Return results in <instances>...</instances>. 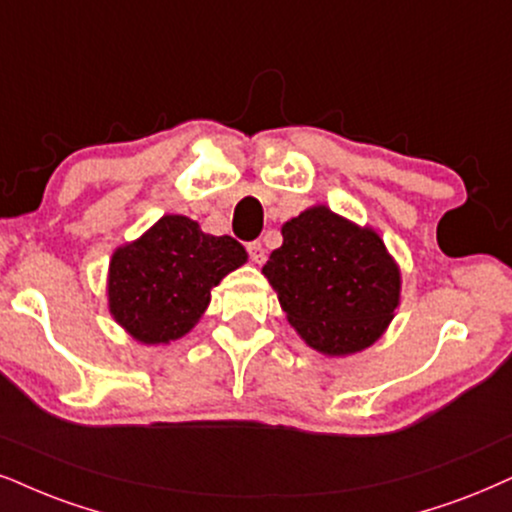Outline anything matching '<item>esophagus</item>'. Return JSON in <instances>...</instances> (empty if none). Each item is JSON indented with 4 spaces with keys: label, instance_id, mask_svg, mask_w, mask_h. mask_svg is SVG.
<instances>
[{
    "label": "esophagus",
    "instance_id": "34e87169",
    "mask_svg": "<svg viewBox=\"0 0 512 512\" xmlns=\"http://www.w3.org/2000/svg\"><path fill=\"white\" fill-rule=\"evenodd\" d=\"M246 251H249V258L256 263V266H261V263L266 261V249H263L261 242L246 244Z\"/></svg>",
    "mask_w": 512,
    "mask_h": 512
}]
</instances>
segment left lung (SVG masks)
Here are the masks:
<instances>
[{
    "mask_svg": "<svg viewBox=\"0 0 512 512\" xmlns=\"http://www.w3.org/2000/svg\"><path fill=\"white\" fill-rule=\"evenodd\" d=\"M289 325L325 356H351L387 332L401 301V268L368 225L315 204L282 225L263 266Z\"/></svg>",
    "mask_w": 512,
    "mask_h": 512,
    "instance_id": "1",
    "label": "left lung"
}]
</instances>
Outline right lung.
Returning a JSON list of instances; mask_svg holds the SVG:
<instances>
[{"mask_svg": "<svg viewBox=\"0 0 512 512\" xmlns=\"http://www.w3.org/2000/svg\"><path fill=\"white\" fill-rule=\"evenodd\" d=\"M246 258L237 239L208 235L197 220L168 213L113 251L106 277L111 318L140 344L175 342L199 323L211 289Z\"/></svg>", "mask_w": 512, "mask_h": 512, "instance_id": "1", "label": "right lung"}]
</instances>
